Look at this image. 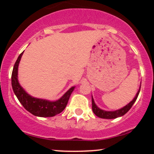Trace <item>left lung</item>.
<instances>
[{"label":"left lung","mask_w":154,"mask_h":154,"mask_svg":"<svg viewBox=\"0 0 154 154\" xmlns=\"http://www.w3.org/2000/svg\"><path fill=\"white\" fill-rule=\"evenodd\" d=\"M140 87H141V85L140 86L139 91H137V94H136L135 97L134 98V99L132 100L130 103H128V105L125 106V107L122 108L121 109H119V110H116L114 111H103V110H101V109H100L99 108L97 107V106L95 104L94 100H93V97H92V109H93V113H94V114L97 116H98V117L102 118V119H115V118L119 117V116L125 115V114H126V113L128 112V111L130 110V109H131L132 105H133L134 103L135 102L136 99L137 98V96H138V95H139L140 91Z\"/></svg>","instance_id":"1"}]
</instances>
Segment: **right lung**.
Instances as JSON below:
<instances>
[{"instance_id": "add662e5", "label": "right lung", "mask_w": 154, "mask_h": 154, "mask_svg": "<svg viewBox=\"0 0 154 154\" xmlns=\"http://www.w3.org/2000/svg\"><path fill=\"white\" fill-rule=\"evenodd\" d=\"M22 54L23 52L19 55L18 59L16 61L11 75L12 88L19 102L22 103L24 109L30 112L32 114L40 117H51L62 112L66 106L70 95L74 91L75 87L70 88L59 100L54 102L35 98L28 95L21 87L17 79L18 66Z\"/></svg>"}]
</instances>
